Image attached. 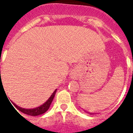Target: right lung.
<instances>
[{
	"label": "right lung",
	"instance_id": "1",
	"mask_svg": "<svg viewBox=\"0 0 133 133\" xmlns=\"http://www.w3.org/2000/svg\"><path fill=\"white\" fill-rule=\"evenodd\" d=\"M56 91H57V89L55 90L54 92L52 93L51 97L49 98V100H48L44 104H43L42 105H41L39 107H38V108H32V109H25V108H20V107L17 106V105L14 104V103H13V104L19 111L22 112V113H24L25 114H28V115H30V116H38V115H41V114H43L44 113H45V112L49 108V106H50L51 102H52L53 99H54V97H55Z\"/></svg>",
	"mask_w": 133,
	"mask_h": 133
}]
</instances>
